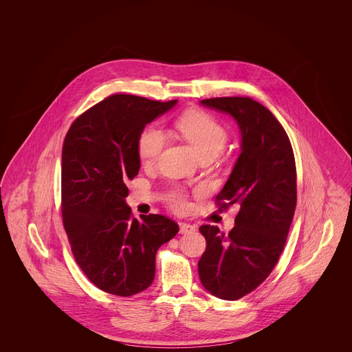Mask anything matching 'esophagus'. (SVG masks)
Returning a JSON list of instances; mask_svg holds the SVG:
<instances>
[{
    "label": "esophagus",
    "mask_w": 352,
    "mask_h": 352,
    "mask_svg": "<svg viewBox=\"0 0 352 352\" xmlns=\"http://www.w3.org/2000/svg\"><path fill=\"white\" fill-rule=\"evenodd\" d=\"M197 231L195 226H191L188 223H179V232L181 234H192Z\"/></svg>",
    "instance_id": "esophagus-1"
}]
</instances>
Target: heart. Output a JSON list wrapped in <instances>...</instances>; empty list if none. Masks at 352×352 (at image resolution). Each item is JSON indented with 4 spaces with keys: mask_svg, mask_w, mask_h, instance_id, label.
Masks as SVG:
<instances>
[{
    "mask_svg": "<svg viewBox=\"0 0 352 352\" xmlns=\"http://www.w3.org/2000/svg\"><path fill=\"white\" fill-rule=\"evenodd\" d=\"M177 129L184 135V140L197 151L199 158L219 155L227 141L228 132L226 126L207 112L190 111L186 112L175 122ZM166 144L165 133L154 126L145 128L137 141V153L144 165L155 162ZM171 207L182 212L187 208V201L184 192L175 191L170 197Z\"/></svg>",
    "mask_w": 352,
    "mask_h": 352,
    "instance_id": "heart-1",
    "label": "heart"
}]
</instances>
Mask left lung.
Here are the masks:
<instances>
[{
	"label": "left lung",
	"instance_id": "1",
	"mask_svg": "<svg viewBox=\"0 0 352 352\" xmlns=\"http://www.w3.org/2000/svg\"><path fill=\"white\" fill-rule=\"evenodd\" d=\"M201 105L228 113L239 125L241 153L217 197L219 208L239 207L234 227L220 234L201 226L207 247L198 263L201 285L234 301L263 284L284 250L297 204L294 153L283 125L251 98H214Z\"/></svg>",
	"mask_w": 352,
	"mask_h": 352
}]
</instances>
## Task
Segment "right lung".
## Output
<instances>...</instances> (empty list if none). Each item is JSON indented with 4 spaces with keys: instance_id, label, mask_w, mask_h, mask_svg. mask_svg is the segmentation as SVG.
Returning <instances> with one entry per match:
<instances>
[{
    "instance_id": "right-lung-1",
    "label": "right lung",
    "mask_w": 352,
    "mask_h": 352,
    "mask_svg": "<svg viewBox=\"0 0 352 352\" xmlns=\"http://www.w3.org/2000/svg\"><path fill=\"white\" fill-rule=\"evenodd\" d=\"M178 100L112 95L69 126L62 149V218L71 251L102 292L129 297L151 286L155 253L178 234L164 215L132 217L126 181L140 170L137 141L145 125Z\"/></svg>"
}]
</instances>
